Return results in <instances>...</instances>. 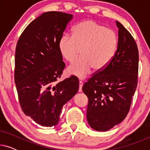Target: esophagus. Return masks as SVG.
Wrapping results in <instances>:
<instances>
[{
  "label": "esophagus",
  "mask_w": 150,
  "mask_h": 150,
  "mask_svg": "<svg viewBox=\"0 0 150 150\" xmlns=\"http://www.w3.org/2000/svg\"><path fill=\"white\" fill-rule=\"evenodd\" d=\"M83 82L79 81V92H82V87H83Z\"/></svg>",
  "instance_id": "obj_1"
}]
</instances>
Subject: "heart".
Listing matches in <instances>:
<instances>
[{"instance_id":"heart-1","label":"heart","mask_w":150,"mask_h":150,"mask_svg":"<svg viewBox=\"0 0 150 150\" xmlns=\"http://www.w3.org/2000/svg\"><path fill=\"white\" fill-rule=\"evenodd\" d=\"M115 32L93 21L86 20L76 26L73 35H64L59 41V50L65 60L71 62L81 52L83 57L67 67V72L84 79L93 69L101 71L113 59L117 48Z\"/></svg>"}]
</instances>
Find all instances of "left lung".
I'll use <instances>...</instances> for the list:
<instances>
[{
    "instance_id": "8db88e82",
    "label": "left lung",
    "mask_w": 150,
    "mask_h": 150,
    "mask_svg": "<svg viewBox=\"0 0 150 150\" xmlns=\"http://www.w3.org/2000/svg\"><path fill=\"white\" fill-rule=\"evenodd\" d=\"M115 54L107 66L83 87L89 99L87 120L97 131L109 130L128 113L138 81L139 51L136 42L120 22Z\"/></svg>"
}]
</instances>
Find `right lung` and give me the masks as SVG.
Segmentation results:
<instances>
[{"label": "right lung", "mask_w": 150, "mask_h": 150, "mask_svg": "<svg viewBox=\"0 0 150 150\" xmlns=\"http://www.w3.org/2000/svg\"><path fill=\"white\" fill-rule=\"evenodd\" d=\"M72 18L63 12H45L28 24L16 46L14 76L20 106L42 126H57L63 106L79 89L74 76L54 83L65 68L59 41Z\"/></svg>", "instance_id": "right-lung-1"}]
</instances>
